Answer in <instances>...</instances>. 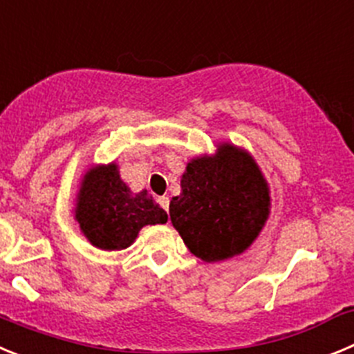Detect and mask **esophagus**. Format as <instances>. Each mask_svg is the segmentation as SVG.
<instances>
[{
  "label": "esophagus",
  "mask_w": 354,
  "mask_h": 354,
  "mask_svg": "<svg viewBox=\"0 0 354 354\" xmlns=\"http://www.w3.org/2000/svg\"><path fill=\"white\" fill-rule=\"evenodd\" d=\"M158 202H160V205L168 212V207H170V198H168V196H160V198H158Z\"/></svg>",
  "instance_id": "34e87169"
}]
</instances>
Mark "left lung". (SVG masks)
I'll use <instances>...</instances> for the list:
<instances>
[{"label": "left lung", "instance_id": "8db88e82", "mask_svg": "<svg viewBox=\"0 0 354 354\" xmlns=\"http://www.w3.org/2000/svg\"><path fill=\"white\" fill-rule=\"evenodd\" d=\"M270 187L245 149L217 144L216 154L187 161L170 219L186 248L207 263L225 261L252 245L270 216Z\"/></svg>", "mask_w": 354, "mask_h": 354}]
</instances>
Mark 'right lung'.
<instances>
[{
    "label": "right lung",
    "instance_id": "add662e5",
    "mask_svg": "<svg viewBox=\"0 0 354 354\" xmlns=\"http://www.w3.org/2000/svg\"><path fill=\"white\" fill-rule=\"evenodd\" d=\"M73 210L84 236L103 251L129 248L144 226L168 221V214L147 189L133 193L126 186L115 161L87 168L80 179Z\"/></svg>",
    "mask_w": 354,
    "mask_h": 354
}]
</instances>
